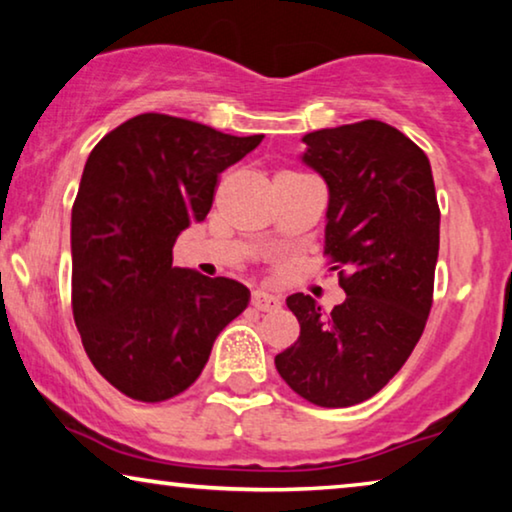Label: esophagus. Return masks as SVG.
Returning <instances> with one entry per match:
<instances>
[{
	"label": "esophagus",
	"instance_id": "esophagus-1",
	"mask_svg": "<svg viewBox=\"0 0 512 512\" xmlns=\"http://www.w3.org/2000/svg\"><path fill=\"white\" fill-rule=\"evenodd\" d=\"M279 298L272 296V293H265V291H254L251 293V307H256L258 312H275L279 310Z\"/></svg>",
	"mask_w": 512,
	"mask_h": 512
}]
</instances>
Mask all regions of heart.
I'll list each match as a JSON object with an SVG mask.
<instances>
[{
    "instance_id": "b5f03b06",
    "label": "heart",
    "mask_w": 512,
    "mask_h": 512,
    "mask_svg": "<svg viewBox=\"0 0 512 512\" xmlns=\"http://www.w3.org/2000/svg\"><path fill=\"white\" fill-rule=\"evenodd\" d=\"M282 174H296V172H282Z\"/></svg>"
}]
</instances>
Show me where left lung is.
Returning a JSON list of instances; mask_svg holds the SVG:
<instances>
[{
    "label": "left lung",
    "mask_w": 512,
    "mask_h": 512,
    "mask_svg": "<svg viewBox=\"0 0 512 512\" xmlns=\"http://www.w3.org/2000/svg\"><path fill=\"white\" fill-rule=\"evenodd\" d=\"M328 186L324 256L347 298L331 314L286 298L300 338L275 356L282 380L321 408L375 396L408 361L433 305L440 209L426 153L382 121L303 137Z\"/></svg>",
    "instance_id": "8db88e82"
}]
</instances>
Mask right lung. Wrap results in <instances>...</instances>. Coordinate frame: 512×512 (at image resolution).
Returning a JSON list of instances; mask_svg holds the SVG:
<instances>
[{
	"mask_svg": "<svg viewBox=\"0 0 512 512\" xmlns=\"http://www.w3.org/2000/svg\"><path fill=\"white\" fill-rule=\"evenodd\" d=\"M261 139L139 114L90 151L72 207V312L95 370L128 398L186 391L247 307V286L172 268V249L209 214L219 174Z\"/></svg>",
	"mask_w": 512,
	"mask_h": 512,
	"instance_id": "obj_1",
	"label": "right lung"
}]
</instances>
